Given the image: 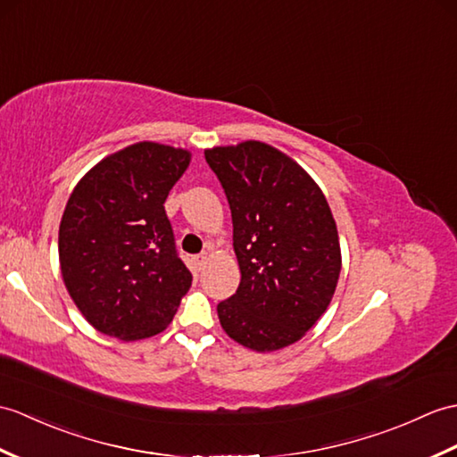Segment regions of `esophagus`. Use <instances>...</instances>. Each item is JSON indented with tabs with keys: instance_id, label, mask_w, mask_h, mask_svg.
Instances as JSON below:
<instances>
[{
	"instance_id": "esophagus-1",
	"label": "esophagus",
	"mask_w": 457,
	"mask_h": 457,
	"mask_svg": "<svg viewBox=\"0 0 457 457\" xmlns=\"http://www.w3.org/2000/svg\"><path fill=\"white\" fill-rule=\"evenodd\" d=\"M210 259V254L208 253H203V254H196V257H193V267H195V270H203L204 269V264H206V261Z\"/></svg>"
}]
</instances>
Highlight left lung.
<instances>
[{
  "instance_id": "obj_1",
  "label": "left lung",
  "mask_w": 457,
  "mask_h": 457,
  "mask_svg": "<svg viewBox=\"0 0 457 457\" xmlns=\"http://www.w3.org/2000/svg\"><path fill=\"white\" fill-rule=\"evenodd\" d=\"M226 190L237 292L218 303L221 328L254 353L290 346L325 313L341 274L331 208L305 169L264 142L204 150Z\"/></svg>"
}]
</instances>
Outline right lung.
Segmentation results:
<instances>
[{
	"label": "right lung",
	"instance_id": "right-lung-1",
	"mask_svg": "<svg viewBox=\"0 0 457 457\" xmlns=\"http://www.w3.org/2000/svg\"><path fill=\"white\" fill-rule=\"evenodd\" d=\"M190 152L137 142L85 173L63 210L60 270L81 315L120 341L154 337L173 321L193 274L179 259L165 198Z\"/></svg>",
	"mask_w": 457,
	"mask_h": 457
}]
</instances>
